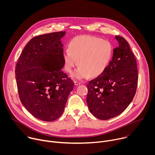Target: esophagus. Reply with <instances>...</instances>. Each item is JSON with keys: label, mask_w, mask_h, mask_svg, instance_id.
<instances>
[{"label": "esophagus", "mask_w": 155, "mask_h": 155, "mask_svg": "<svg viewBox=\"0 0 155 155\" xmlns=\"http://www.w3.org/2000/svg\"><path fill=\"white\" fill-rule=\"evenodd\" d=\"M74 83H75V84L76 86H78V85H79V84H81V82L75 81H74Z\"/></svg>", "instance_id": "34e87169"}]
</instances>
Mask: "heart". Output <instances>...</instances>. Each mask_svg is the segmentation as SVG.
<instances>
[{
  "instance_id": "heart-1",
  "label": "heart",
  "mask_w": 155,
  "mask_h": 155,
  "mask_svg": "<svg viewBox=\"0 0 155 155\" xmlns=\"http://www.w3.org/2000/svg\"><path fill=\"white\" fill-rule=\"evenodd\" d=\"M112 55V47L109 41L92 35L77 36L70 41L69 50L63 51L64 68L71 73L78 62L80 66L71 74L72 78L96 77L105 71Z\"/></svg>"
}]
</instances>
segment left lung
<instances>
[{"label":"left lung","instance_id":"1","mask_svg":"<svg viewBox=\"0 0 155 155\" xmlns=\"http://www.w3.org/2000/svg\"><path fill=\"white\" fill-rule=\"evenodd\" d=\"M119 47L105 71L87 84L86 102L97 118L106 120L123 112L133 99L137 86L138 71L128 42L116 35Z\"/></svg>","mask_w":155,"mask_h":155}]
</instances>
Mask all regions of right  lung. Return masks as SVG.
Segmentation results:
<instances>
[{
    "label": "right lung",
    "mask_w": 155,
    "mask_h": 155,
    "mask_svg": "<svg viewBox=\"0 0 155 155\" xmlns=\"http://www.w3.org/2000/svg\"><path fill=\"white\" fill-rule=\"evenodd\" d=\"M65 31L34 37L22 51L15 69L19 97L36 118L53 121L62 114L74 83L64 67Z\"/></svg>",
    "instance_id": "right-lung-1"
}]
</instances>
